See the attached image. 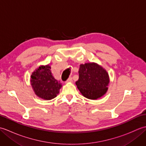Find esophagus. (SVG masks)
I'll list each match as a JSON object with an SVG mask.
<instances>
[{"label":"esophagus","mask_w":146,"mask_h":146,"mask_svg":"<svg viewBox=\"0 0 146 146\" xmlns=\"http://www.w3.org/2000/svg\"><path fill=\"white\" fill-rule=\"evenodd\" d=\"M70 82H73V79L71 77H70V78H69L66 80V83H70Z\"/></svg>","instance_id":"esophagus-1"}]
</instances>
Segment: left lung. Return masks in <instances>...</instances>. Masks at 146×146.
I'll return each mask as SVG.
<instances>
[{"mask_svg": "<svg viewBox=\"0 0 146 146\" xmlns=\"http://www.w3.org/2000/svg\"><path fill=\"white\" fill-rule=\"evenodd\" d=\"M78 73L79 78L76 85L83 97L97 100L106 94L110 78L107 71L102 66L94 62L81 64Z\"/></svg>", "mask_w": 146, "mask_h": 146, "instance_id": "1", "label": "left lung"}]
</instances>
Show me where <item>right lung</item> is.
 <instances>
[{
	"mask_svg": "<svg viewBox=\"0 0 146 146\" xmlns=\"http://www.w3.org/2000/svg\"><path fill=\"white\" fill-rule=\"evenodd\" d=\"M31 85L38 97L50 100L56 97L62 87L61 83L52 76L49 64L40 65L31 76Z\"/></svg>",
	"mask_w": 146,
	"mask_h": 146,
	"instance_id": "right-lung-1",
	"label": "right lung"
}]
</instances>
